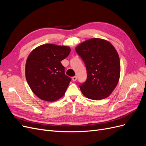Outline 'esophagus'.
Instances as JSON below:
<instances>
[{
    "mask_svg": "<svg viewBox=\"0 0 146 146\" xmlns=\"http://www.w3.org/2000/svg\"><path fill=\"white\" fill-rule=\"evenodd\" d=\"M72 80L73 82H76L77 80V77L76 76H74L72 77Z\"/></svg>",
    "mask_w": 146,
    "mask_h": 146,
    "instance_id": "1",
    "label": "esophagus"
}]
</instances>
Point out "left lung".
Instances as JSON below:
<instances>
[{
    "label": "left lung",
    "mask_w": 146,
    "mask_h": 146,
    "mask_svg": "<svg viewBox=\"0 0 146 146\" xmlns=\"http://www.w3.org/2000/svg\"><path fill=\"white\" fill-rule=\"evenodd\" d=\"M85 63L86 81L79 85L86 98L99 100L108 98L116 87L121 73L120 59L109 41L91 38L76 47Z\"/></svg>",
    "instance_id": "8db88e82"
}]
</instances>
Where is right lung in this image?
Segmentation results:
<instances>
[{"mask_svg":"<svg viewBox=\"0 0 146 146\" xmlns=\"http://www.w3.org/2000/svg\"><path fill=\"white\" fill-rule=\"evenodd\" d=\"M70 52L69 46L46 44L30 52L25 63V77L40 99L54 102L64 95L71 79L65 75L61 61Z\"/></svg>","mask_w":146,"mask_h":146,"instance_id":"1","label":"right lung"}]
</instances>
